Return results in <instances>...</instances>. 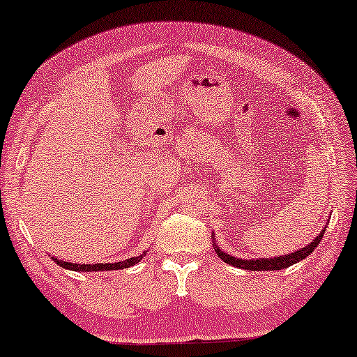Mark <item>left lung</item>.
Returning a JSON list of instances; mask_svg holds the SVG:
<instances>
[{
	"label": "left lung",
	"mask_w": 357,
	"mask_h": 357,
	"mask_svg": "<svg viewBox=\"0 0 357 357\" xmlns=\"http://www.w3.org/2000/svg\"><path fill=\"white\" fill-rule=\"evenodd\" d=\"M325 229L326 226L320 231V234L314 238L312 243L308 244V246H305L302 249H298V251L295 252H290V254H285V256H277V257H259V259H241V257H234V256H229L228 252H225L223 249H220L218 244H216V239H215V233H211V238H213V248H215V252L218 254V257L221 261L229 264V266L233 267H239V269H246V271H280V269H287V267L294 266V264H297L300 261H303V259H307V256L313 252V249L318 246V243H320L323 234H325Z\"/></svg>",
	"instance_id": "obj_1"
}]
</instances>
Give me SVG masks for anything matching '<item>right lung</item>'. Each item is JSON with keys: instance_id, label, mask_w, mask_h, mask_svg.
Segmentation results:
<instances>
[{"instance_id": "obj_1", "label": "right lung", "mask_w": 357, "mask_h": 357, "mask_svg": "<svg viewBox=\"0 0 357 357\" xmlns=\"http://www.w3.org/2000/svg\"><path fill=\"white\" fill-rule=\"evenodd\" d=\"M147 252V251H146ZM146 252L139 254L136 257H129L126 261L119 262H108V264H77V262H67V261H59L57 257H52L54 262H57L62 269L75 271V272H103V271H119L131 267L134 264L141 262L142 257L146 256Z\"/></svg>"}]
</instances>
